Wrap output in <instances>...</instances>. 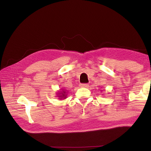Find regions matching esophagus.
<instances>
[{
    "mask_svg": "<svg viewBox=\"0 0 151 151\" xmlns=\"http://www.w3.org/2000/svg\"><path fill=\"white\" fill-rule=\"evenodd\" d=\"M88 83H81L80 84L81 87H88Z\"/></svg>",
    "mask_w": 151,
    "mask_h": 151,
    "instance_id": "34e87169",
    "label": "esophagus"
}]
</instances>
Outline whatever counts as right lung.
Listing matches in <instances>:
<instances>
[{
  "label": "right lung",
  "mask_w": 151,
  "mask_h": 151,
  "mask_svg": "<svg viewBox=\"0 0 151 151\" xmlns=\"http://www.w3.org/2000/svg\"><path fill=\"white\" fill-rule=\"evenodd\" d=\"M65 92H63V93H62V95H60V96H61V99H62V98H65Z\"/></svg>",
  "instance_id": "right-lung-1"
}]
</instances>
